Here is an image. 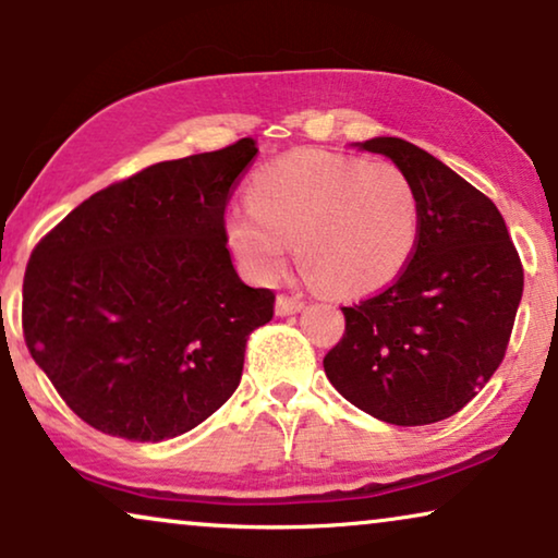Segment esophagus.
Masks as SVG:
<instances>
[{"label": "esophagus", "mask_w": 558, "mask_h": 558, "mask_svg": "<svg viewBox=\"0 0 558 558\" xmlns=\"http://www.w3.org/2000/svg\"><path fill=\"white\" fill-rule=\"evenodd\" d=\"M301 308H303V301L293 299V295H278V301H275V314L278 316L299 314Z\"/></svg>", "instance_id": "obj_1"}]
</instances>
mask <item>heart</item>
Returning a JSON list of instances; mask_svg holds the SVG:
<instances>
[{"label":"heart","instance_id":"b5f03b06","mask_svg":"<svg viewBox=\"0 0 558 558\" xmlns=\"http://www.w3.org/2000/svg\"><path fill=\"white\" fill-rule=\"evenodd\" d=\"M227 240L257 280H278L295 255L326 293L373 295L396 283L421 236L418 191L390 162L295 150L257 170L250 204L232 206Z\"/></svg>","mask_w":558,"mask_h":558}]
</instances>
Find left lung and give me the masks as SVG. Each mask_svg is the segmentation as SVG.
I'll list each match as a JSON object with an SVG mask.
<instances>
[{
    "label": "left lung",
    "instance_id": "left-lung-1",
    "mask_svg": "<svg viewBox=\"0 0 558 558\" xmlns=\"http://www.w3.org/2000/svg\"><path fill=\"white\" fill-rule=\"evenodd\" d=\"M360 150L411 178L421 236L403 275L356 306L324 373L349 403L396 426L449 418L500 367L523 295V265L502 214L439 158L400 137Z\"/></svg>",
    "mask_w": 558,
    "mask_h": 558
}]
</instances>
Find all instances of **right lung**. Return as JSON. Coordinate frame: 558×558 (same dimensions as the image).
<instances>
[{"label":"right lung","mask_w":558,"mask_h":558,"mask_svg":"<svg viewBox=\"0 0 558 558\" xmlns=\"http://www.w3.org/2000/svg\"><path fill=\"white\" fill-rule=\"evenodd\" d=\"M257 143L140 170L76 206L29 255L22 329L35 365L101 434L166 441L232 398L275 293L227 250L229 191Z\"/></svg>","instance_id":"add662e5"}]
</instances>
